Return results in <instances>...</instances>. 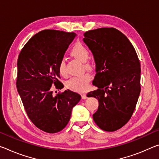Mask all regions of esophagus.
Returning <instances> with one entry per match:
<instances>
[{
	"label": "esophagus",
	"instance_id": "obj_1",
	"mask_svg": "<svg viewBox=\"0 0 159 159\" xmlns=\"http://www.w3.org/2000/svg\"><path fill=\"white\" fill-rule=\"evenodd\" d=\"M81 98H82V99L85 100V99H86V98H87V96H86V95L85 94V93H82V94H81Z\"/></svg>",
	"mask_w": 159,
	"mask_h": 159
}]
</instances>
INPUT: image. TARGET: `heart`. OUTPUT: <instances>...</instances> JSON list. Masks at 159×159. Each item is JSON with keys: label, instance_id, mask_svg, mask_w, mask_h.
<instances>
[{"label": "heart", "instance_id": "heart-1", "mask_svg": "<svg viewBox=\"0 0 159 159\" xmlns=\"http://www.w3.org/2000/svg\"><path fill=\"white\" fill-rule=\"evenodd\" d=\"M70 54L73 57L80 60V61L85 62V66L87 69H91V64L87 62L90 57V52L88 48L80 43L74 44L70 50ZM59 72L63 76L66 75L67 72L66 69V62L64 59L60 60L59 63ZM90 80V75L88 74H84L78 76H74L68 80L66 85L68 89L74 91L84 92L87 89Z\"/></svg>", "mask_w": 159, "mask_h": 159}]
</instances>
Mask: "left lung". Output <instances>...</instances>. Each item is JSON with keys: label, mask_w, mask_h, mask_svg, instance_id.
Listing matches in <instances>:
<instances>
[{"label": "left lung", "mask_w": 159, "mask_h": 159, "mask_svg": "<svg viewBox=\"0 0 159 159\" xmlns=\"http://www.w3.org/2000/svg\"><path fill=\"white\" fill-rule=\"evenodd\" d=\"M84 37L96 64L93 84L98 89L87 94L99 102L93 120L101 129L114 132L134 111L141 91L139 60L129 40L117 29L90 30Z\"/></svg>", "instance_id": "obj_1"}]
</instances>
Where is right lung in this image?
Wrapping results in <instances>:
<instances>
[{
    "label": "right lung",
    "mask_w": 159,
    "mask_h": 159,
    "mask_svg": "<svg viewBox=\"0 0 159 159\" xmlns=\"http://www.w3.org/2000/svg\"><path fill=\"white\" fill-rule=\"evenodd\" d=\"M75 37L74 32L42 30L27 42L17 59V91L30 120L45 132L64 129L81 98L70 90L54 96L51 89L52 85L64 88L59 80V63Z\"/></svg>",
    "instance_id": "right-lung-1"
}]
</instances>
